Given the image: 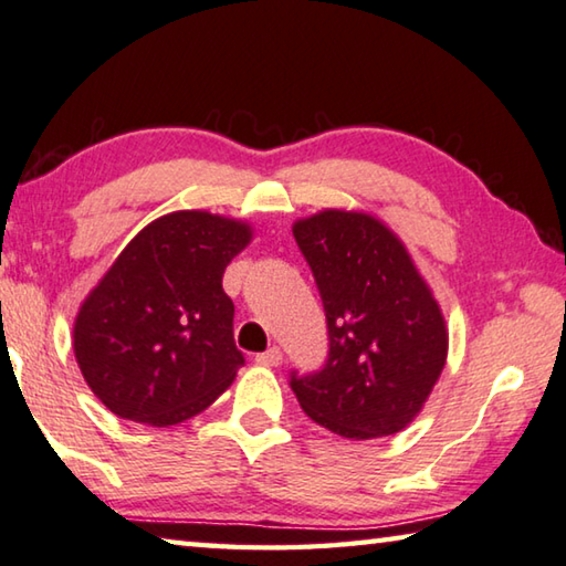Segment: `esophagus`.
<instances>
[{
    "instance_id": "34e87169",
    "label": "esophagus",
    "mask_w": 566,
    "mask_h": 566,
    "mask_svg": "<svg viewBox=\"0 0 566 566\" xmlns=\"http://www.w3.org/2000/svg\"><path fill=\"white\" fill-rule=\"evenodd\" d=\"M255 361H258V364H263V367H277V364L283 361V352L277 349V346H271V349H268V352L258 354V356H255Z\"/></svg>"
}]
</instances>
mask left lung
<instances>
[{
  "label": "left lung",
  "instance_id": "8db88e82",
  "mask_svg": "<svg viewBox=\"0 0 566 566\" xmlns=\"http://www.w3.org/2000/svg\"><path fill=\"white\" fill-rule=\"evenodd\" d=\"M293 238L328 328L324 367L291 371L293 395L342 438L399 432L446 367V321L430 289L402 242L369 214L326 210L295 222Z\"/></svg>",
  "mask_w": 566,
  "mask_h": 566
}]
</instances>
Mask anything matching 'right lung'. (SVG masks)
I'll list each match as a JSON object with an SVG mask.
<instances>
[{
	"mask_svg": "<svg viewBox=\"0 0 566 566\" xmlns=\"http://www.w3.org/2000/svg\"><path fill=\"white\" fill-rule=\"evenodd\" d=\"M250 228L174 212L144 228L77 313L75 359L93 395L124 420L185 422L232 385L234 303L222 291Z\"/></svg>",
	"mask_w": 566,
	"mask_h": 566,
	"instance_id": "add662e5",
	"label": "right lung"
}]
</instances>
